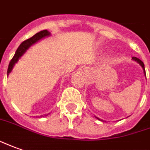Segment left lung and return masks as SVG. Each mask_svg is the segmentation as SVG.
Returning <instances> with one entry per match:
<instances>
[{"label": "left lung", "instance_id": "1", "mask_svg": "<svg viewBox=\"0 0 150 150\" xmlns=\"http://www.w3.org/2000/svg\"><path fill=\"white\" fill-rule=\"evenodd\" d=\"M132 60H134V61H136L137 62H138L139 64L141 65V67H142V69H143V72H144V75H145V78H146V75H145V70H144V63H143V62L140 60L139 58H137V57H132ZM96 118H97V119H99V120H101V119H98L97 117H96ZM101 121H102V120H101Z\"/></svg>", "mask_w": 150, "mask_h": 150}]
</instances>
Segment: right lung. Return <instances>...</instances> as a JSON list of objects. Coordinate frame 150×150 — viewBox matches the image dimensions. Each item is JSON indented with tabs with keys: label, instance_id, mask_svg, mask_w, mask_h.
Returning a JSON list of instances; mask_svg holds the SVG:
<instances>
[{
	"label": "right lung",
	"instance_id": "1",
	"mask_svg": "<svg viewBox=\"0 0 150 150\" xmlns=\"http://www.w3.org/2000/svg\"><path fill=\"white\" fill-rule=\"evenodd\" d=\"M50 35H51V34H50V31H48L47 30H44V31H40V32H38V33H36V34L33 35L32 37L28 39V40H26L25 41H23V42L20 45H19V47L18 48V50H17L16 52H15L14 56H13V58L11 59L10 62H9V67H8V71H7V76L9 75L10 72L12 71L14 65L16 64L17 62H18V60L20 59L21 57L23 55L24 53L27 52V50H28L30 47H31L33 45H35V43H37L38 41H40V40H42V39L45 38V37L50 36ZM45 115L46 116V115ZM42 116H41V117H42Z\"/></svg>",
	"mask_w": 150,
	"mask_h": 150
}]
</instances>
